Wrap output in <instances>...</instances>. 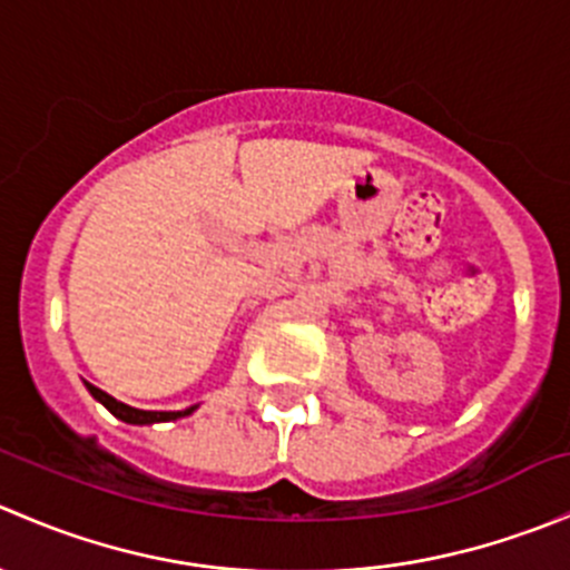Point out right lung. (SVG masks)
<instances>
[{"instance_id":"1","label":"right lung","mask_w":570,"mask_h":570,"mask_svg":"<svg viewBox=\"0 0 570 570\" xmlns=\"http://www.w3.org/2000/svg\"><path fill=\"white\" fill-rule=\"evenodd\" d=\"M85 386H88V392H90V396H94V400H99L101 405H105L115 419H120V422H126V424L174 422V419L189 416V413H193L195 407H198V405H189V407H184V411H140V407L126 405V402H118V400H115V396H109L107 392H101V389L90 386L88 381H85Z\"/></svg>"}]
</instances>
